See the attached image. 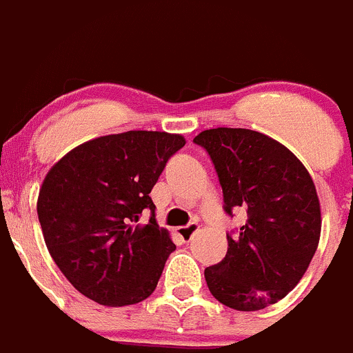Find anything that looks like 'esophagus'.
Listing matches in <instances>:
<instances>
[{
    "label": "esophagus",
    "mask_w": 353,
    "mask_h": 353,
    "mask_svg": "<svg viewBox=\"0 0 353 353\" xmlns=\"http://www.w3.org/2000/svg\"><path fill=\"white\" fill-rule=\"evenodd\" d=\"M198 232H199L198 223H189L187 226L176 228V235H179L183 242H189V240H191Z\"/></svg>",
    "instance_id": "34e87169"
}]
</instances>
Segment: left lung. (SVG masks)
Listing matches in <instances>:
<instances>
[{
  "label": "left lung",
  "instance_id": "1",
  "mask_svg": "<svg viewBox=\"0 0 353 353\" xmlns=\"http://www.w3.org/2000/svg\"><path fill=\"white\" fill-rule=\"evenodd\" d=\"M194 143L210 155L224 212H248L244 226L226 233L223 261L205 269L208 290L232 310L276 304L297 286L318 248L322 215L313 179L286 146L256 130L217 127Z\"/></svg>",
  "mask_w": 353,
  "mask_h": 353
}]
</instances>
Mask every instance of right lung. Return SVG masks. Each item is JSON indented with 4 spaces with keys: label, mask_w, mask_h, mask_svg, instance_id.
<instances>
[{
    "label": "right lung",
    "mask_w": 353,
    "mask_h": 353,
    "mask_svg": "<svg viewBox=\"0 0 353 353\" xmlns=\"http://www.w3.org/2000/svg\"><path fill=\"white\" fill-rule=\"evenodd\" d=\"M183 145L180 134L129 130L83 143L49 170L37 203L43 240L84 297L117 307L154 293L176 245L155 223L150 192Z\"/></svg>",
    "instance_id": "right-lung-1"
}]
</instances>
